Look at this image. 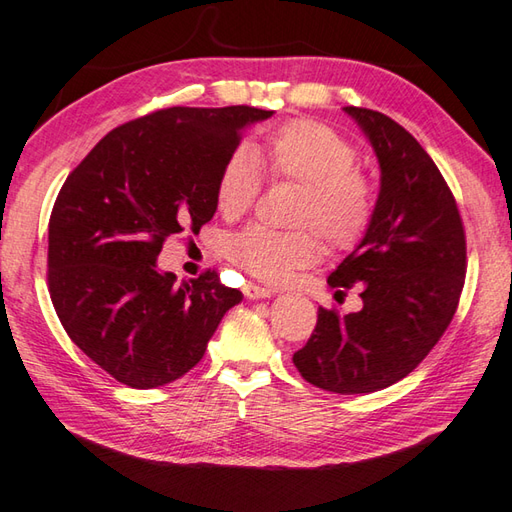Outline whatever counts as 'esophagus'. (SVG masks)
I'll return each instance as SVG.
<instances>
[{
	"mask_svg": "<svg viewBox=\"0 0 512 512\" xmlns=\"http://www.w3.org/2000/svg\"><path fill=\"white\" fill-rule=\"evenodd\" d=\"M244 294H246V299H268L272 290L268 288V285H259V283L248 281V283H244Z\"/></svg>",
	"mask_w": 512,
	"mask_h": 512,
	"instance_id": "1",
	"label": "esophagus"
}]
</instances>
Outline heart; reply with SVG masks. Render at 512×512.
Returning a JSON list of instances; mask_svg holds the SVG:
<instances>
[{"mask_svg": "<svg viewBox=\"0 0 512 512\" xmlns=\"http://www.w3.org/2000/svg\"><path fill=\"white\" fill-rule=\"evenodd\" d=\"M251 150L272 181L301 185L292 222L307 229L248 227L231 235L227 255L237 266L264 281H283L320 255L316 230L334 248L362 240L375 216V192L358 168V150L338 130L314 120H292ZM255 159L240 148L224 161L216 181V205L224 218H242L255 205L261 192Z\"/></svg>", "mask_w": 512, "mask_h": 512, "instance_id": "b5f03b06", "label": "heart"}]
</instances>
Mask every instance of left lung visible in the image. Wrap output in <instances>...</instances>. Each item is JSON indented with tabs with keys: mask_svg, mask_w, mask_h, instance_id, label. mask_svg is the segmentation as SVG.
<instances>
[{
	"mask_svg": "<svg viewBox=\"0 0 512 512\" xmlns=\"http://www.w3.org/2000/svg\"><path fill=\"white\" fill-rule=\"evenodd\" d=\"M379 159L375 216L360 246L331 272V288L362 290V310L318 307L301 377L338 395L392 386L417 368L456 314L467 240L456 198L417 139L388 115L344 106Z\"/></svg>",
	"mask_w": 512,
	"mask_h": 512,
	"instance_id": "8db88e82",
	"label": "left lung"
}]
</instances>
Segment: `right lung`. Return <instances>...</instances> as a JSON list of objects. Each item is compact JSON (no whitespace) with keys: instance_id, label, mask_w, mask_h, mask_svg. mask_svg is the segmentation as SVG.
I'll use <instances>...</instances> for the list:
<instances>
[{"instance_id":"right-lung-1","label":"right lung","mask_w":512,"mask_h":512,"mask_svg":"<svg viewBox=\"0 0 512 512\" xmlns=\"http://www.w3.org/2000/svg\"><path fill=\"white\" fill-rule=\"evenodd\" d=\"M272 111L172 106L113 128L67 176L47 237V288L67 336L130 388H157L202 360L242 301L218 270L176 283L157 270L170 235L216 213V181L244 128Z\"/></svg>"}]
</instances>
